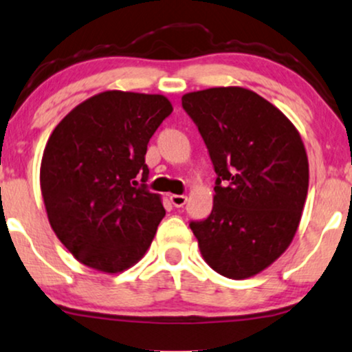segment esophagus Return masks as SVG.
<instances>
[{
	"mask_svg": "<svg viewBox=\"0 0 352 352\" xmlns=\"http://www.w3.org/2000/svg\"><path fill=\"white\" fill-rule=\"evenodd\" d=\"M170 200H171V204L175 205L176 208H181V207H184V205H186V202H187V197H186V195H177V194H173V195H170Z\"/></svg>",
	"mask_w": 352,
	"mask_h": 352,
	"instance_id": "34e87169",
	"label": "esophagus"
}]
</instances>
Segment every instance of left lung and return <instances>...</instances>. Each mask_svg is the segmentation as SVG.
<instances>
[{
    "label": "left lung",
    "instance_id": "obj_1",
    "mask_svg": "<svg viewBox=\"0 0 352 352\" xmlns=\"http://www.w3.org/2000/svg\"><path fill=\"white\" fill-rule=\"evenodd\" d=\"M182 108L217 173L212 213L189 223L200 252L226 278L257 275L285 252L299 226L309 187L299 132L243 87L186 94Z\"/></svg>",
    "mask_w": 352,
    "mask_h": 352
}]
</instances>
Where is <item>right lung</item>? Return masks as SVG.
<instances>
[{"instance_id": "1", "label": "right lung", "mask_w": 352, "mask_h": 352, "mask_svg": "<svg viewBox=\"0 0 352 352\" xmlns=\"http://www.w3.org/2000/svg\"><path fill=\"white\" fill-rule=\"evenodd\" d=\"M171 111L163 95L109 90L76 107L50 135L40 168L45 208L84 265L122 272L152 244L166 212L147 189L145 153Z\"/></svg>"}]
</instances>
